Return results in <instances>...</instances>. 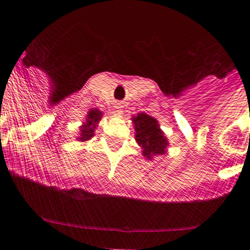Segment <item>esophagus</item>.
Here are the masks:
<instances>
[{"label": "esophagus", "mask_w": 250, "mask_h": 250, "mask_svg": "<svg viewBox=\"0 0 250 250\" xmlns=\"http://www.w3.org/2000/svg\"><path fill=\"white\" fill-rule=\"evenodd\" d=\"M114 108H116V112L118 114H122L123 113V105H122V103H117L116 105H114Z\"/></svg>", "instance_id": "34e87169"}]
</instances>
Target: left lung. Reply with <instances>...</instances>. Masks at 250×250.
<instances>
[{
	"label": "left lung",
	"mask_w": 250,
	"mask_h": 250,
	"mask_svg": "<svg viewBox=\"0 0 250 250\" xmlns=\"http://www.w3.org/2000/svg\"><path fill=\"white\" fill-rule=\"evenodd\" d=\"M132 123L136 130L134 138L137 145L142 148V156L146 159L152 161L156 156H163L167 153L169 142L154 117L142 112L132 117Z\"/></svg>",
	"instance_id": "left-lung-1"
}]
</instances>
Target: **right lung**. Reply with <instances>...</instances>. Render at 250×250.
Returning <instances> with one entry per match:
<instances>
[{"mask_svg":"<svg viewBox=\"0 0 250 250\" xmlns=\"http://www.w3.org/2000/svg\"><path fill=\"white\" fill-rule=\"evenodd\" d=\"M103 112L98 108H91L87 113L86 118L80 125V136L77 137L78 142H87L94 136V130L97 129L98 123L102 120Z\"/></svg>","mask_w":250,"mask_h":250,"instance_id":"1","label":"right lung"}]
</instances>
